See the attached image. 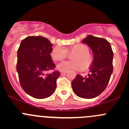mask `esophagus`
Instances as JSON below:
<instances>
[{
    "instance_id": "esophagus-1",
    "label": "esophagus",
    "mask_w": 129,
    "mask_h": 129,
    "mask_svg": "<svg viewBox=\"0 0 129 129\" xmlns=\"http://www.w3.org/2000/svg\"><path fill=\"white\" fill-rule=\"evenodd\" d=\"M67 73V71H60L61 75H63V74H66Z\"/></svg>"
}]
</instances>
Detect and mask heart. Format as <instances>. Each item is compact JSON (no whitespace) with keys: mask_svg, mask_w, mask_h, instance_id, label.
Returning <instances> with one entry per match:
<instances>
[{"mask_svg":"<svg viewBox=\"0 0 129 129\" xmlns=\"http://www.w3.org/2000/svg\"><path fill=\"white\" fill-rule=\"evenodd\" d=\"M69 62H63L59 63L57 68L61 71H67L69 69L83 71L88 69L93 61V57L89 52V49L83 44H75L65 50L61 46L54 47L50 53V56L54 61H62L68 57V54H72Z\"/></svg>","mask_w":129,"mask_h":129,"instance_id":"obj_1","label":"heart"}]
</instances>
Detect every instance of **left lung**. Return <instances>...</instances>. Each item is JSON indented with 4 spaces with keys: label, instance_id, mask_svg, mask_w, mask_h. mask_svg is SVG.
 <instances>
[{
    "label": "left lung",
    "instance_id": "1",
    "mask_svg": "<svg viewBox=\"0 0 129 129\" xmlns=\"http://www.w3.org/2000/svg\"><path fill=\"white\" fill-rule=\"evenodd\" d=\"M92 49L93 61L87 76L77 75L72 82L74 93L84 99H92L104 91L113 72V51L106 39L88 36L82 40Z\"/></svg>",
    "mask_w": 129,
    "mask_h": 129
}]
</instances>
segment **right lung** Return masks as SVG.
<instances>
[{"label":"right lung","mask_w":129,"mask_h":129,"mask_svg":"<svg viewBox=\"0 0 129 129\" xmlns=\"http://www.w3.org/2000/svg\"><path fill=\"white\" fill-rule=\"evenodd\" d=\"M52 45L42 36H30L21 42L17 50V71L23 90L36 99L50 97L55 92L57 79L60 75L50 53ZM54 70L48 74L46 71Z\"/></svg>","instance_id":"1"}]
</instances>
